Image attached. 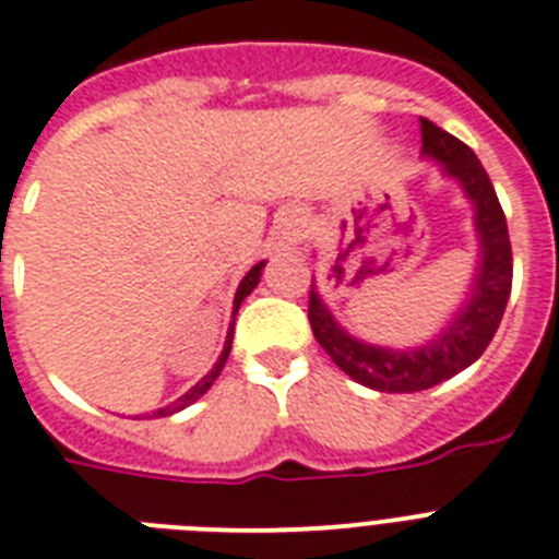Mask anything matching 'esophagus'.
<instances>
[{"instance_id": "1", "label": "esophagus", "mask_w": 559, "mask_h": 559, "mask_svg": "<svg viewBox=\"0 0 559 559\" xmlns=\"http://www.w3.org/2000/svg\"><path fill=\"white\" fill-rule=\"evenodd\" d=\"M293 240H298V233H293Z\"/></svg>"}]
</instances>
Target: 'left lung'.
I'll return each mask as SVG.
<instances>
[{"label":"left lung","instance_id":"obj_1","mask_svg":"<svg viewBox=\"0 0 559 559\" xmlns=\"http://www.w3.org/2000/svg\"><path fill=\"white\" fill-rule=\"evenodd\" d=\"M421 152L442 163L444 171L460 180L476 206V233L483 243V261L476 270L468 307L451 321V326L439 338L416 350H388V347L361 344L347 335L321 304L316 287H310V307H307L312 335L324 347L326 356L358 384L382 390V393H419L474 365L500 326L508 295H511V275H514L506 212L479 157L462 140L425 117H421Z\"/></svg>","mask_w":559,"mask_h":559}]
</instances>
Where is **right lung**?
Instances as JSON below:
<instances>
[{
    "label": "right lung",
    "instance_id": "right-lung-1",
    "mask_svg": "<svg viewBox=\"0 0 559 559\" xmlns=\"http://www.w3.org/2000/svg\"><path fill=\"white\" fill-rule=\"evenodd\" d=\"M261 270H264V264H255L252 266V270L247 272V278L240 281V287H238V293H235V312H238V307H240V301H243V298H247L249 293H252V289L258 287V281H261ZM233 312V316H235ZM233 335H235V330L233 326H229V333H226V344H224V353H221V356H217V361H215V367H212V370H209L206 376H203L201 382L194 384L192 390H189V393H186V396H180L177 399V402H171V405H166V407H160V411L154 413V416H171V413H177V411H183L186 405H192L194 399H201L203 393H206L209 388H212V382H215L217 376H221V370H224V365H226V358H229V350H233Z\"/></svg>",
    "mask_w": 559,
    "mask_h": 559
}]
</instances>
